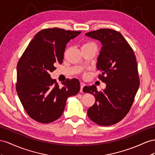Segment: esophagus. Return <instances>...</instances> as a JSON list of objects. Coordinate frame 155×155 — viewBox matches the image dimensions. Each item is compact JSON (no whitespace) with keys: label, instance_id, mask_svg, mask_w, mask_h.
<instances>
[{"label":"esophagus","instance_id":"obj_1","mask_svg":"<svg viewBox=\"0 0 155 155\" xmlns=\"http://www.w3.org/2000/svg\"><path fill=\"white\" fill-rule=\"evenodd\" d=\"M84 86H85V84L83 82H81V90H80L81 92H83L82 90H83V87Z\"/></svg>","mask_w":155,"mask_h":155}]
</instances>
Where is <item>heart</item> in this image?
Masks as SVG:
<instances>
[{
	"label": "heart",
	"mask_w": 155,
	"mask_h": 155,
	"mask_svg": "<svg viewBox=\"0 0 155 155\" xmlns=\"http://www.w3.org/2000/svg\"><path fill=\"white\" fill-rule=\"evenodd\" d=\"M95 45V44L94 43H92V42H87L86 44H84V45Z\"/></svg>",
	"instance_id": "heart-1"
}]
</instances>
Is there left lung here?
<instances>
[{"instance_id":"1","label":"left lung","mask_w":155,"mask_h":155,"mask_svg":"<svg viewBox=\"0 0 155 155\" xmlns=\"http://www.w3.org/2000/svg\"><path fill=\"white\" fill-rule=\"evenodd\" d=\"M86 36L102 43L97 68L106 88L98 91L95 85L85 86L84 92L93 94L95 104L87 110L91 121L102 126L116 124L129 112L138 90V64L132 47L122 34L110 28L91 31Z\"/></svg>"}]
</instances>
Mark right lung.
<instances>
[{"label":"right lung","mask_w":155,"mask_h":155,"mask_svg":"<svg viewBox=\"0 0 155 155\" xmlns=\"http://www.w3.org/2000/svg\"><path fill=\"white\" fill-rule=\"evenodd\" d=\"M81 31L45 28L39 31L26 47L17 65L16 91L26 112L34 120L49 123L61 117L66 100L81 89L78 79H67L60 87L51 78L56 63L64 60L70 39Z\"/></svg>","instance_id":"obj_1"}]
</instances>
